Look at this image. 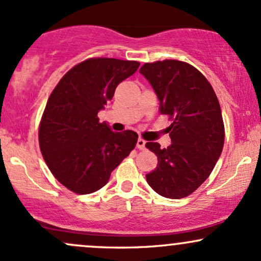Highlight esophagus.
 Here are the masks:
<instances>
[{"label":"esophagus","instance_id":"34e87169","mask_svg":"<svg viewBox=\"0 0 261 261\" xmlns=\"http://www.w3.org/2000/svg\"><path fill=\"white\" fill-rule=\"evenodd\" d=\"M136 146H137V148H139V149H145V147H146V141L143 140V139H139V140H137Z\"/></svg>","mask_w":261,"mask_h":261}]
</instances>
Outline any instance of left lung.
I'll use <instances>...</instances> for the list:
<instances>
[{
    "instance_id": "8db88e82",
    "label": "left lung",
    "mask_w": 261,
    "mask_h": 261,
    "mask_svg": "<svg viewBox=\"0 0 261 261\" xmlns=\"http://www.w3.org/2000/svg\"><path fill=\"white\" fill-rule=\"evenodd\" d=\"M140 72L153 87L160 113L172 121L167 128L169 147L146 143L158 158L146 180L162 196L187 197L208 178L223 149L224 125L217 95L206 77L188 62H146Z\"/></svg>"
}]
</instances>
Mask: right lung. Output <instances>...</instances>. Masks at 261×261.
Instances as JSON below:
<instances>
[{"mask_svg":"<svg viewBox=\"0 0 261 261\" xmlns=\"http://www.w3.org/2000/svg\"><path fill=\"white\" fill-rule=\"evenodd\" d=\"M140 62L92 58L73 66L47 99L39 125V146L50 172L64 187L85 195L103 188L136 146L135 131L114 133L98 112Z\"/></svg>","mask_w":261,"mask_h":261,"instance_id":"right-lung-1","label":"right lung"}]
</instances>
